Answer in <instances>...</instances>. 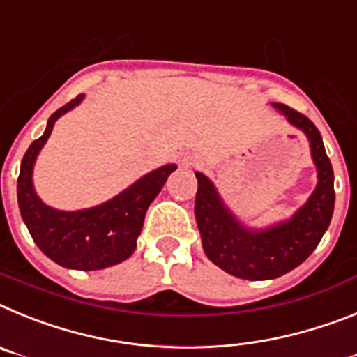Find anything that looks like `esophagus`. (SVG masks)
<instances>
[{
    "mask_svg": "<svg viewBox=\"0 0 357 357\" xmlns=\"http://www.w3.org/2000/svg\"><path fill=\"white\" fill-rule=\"evenodd\" d=\"M181 165L187 167V169H190V167L196 165V160H194V156H190V154H185L181 160Z\"/></svg>",
    "mask_w": 357,
    "mask_h": 357,
    "instance_id": "34e87169",
    "label": "esophagus"
}]
</instances>
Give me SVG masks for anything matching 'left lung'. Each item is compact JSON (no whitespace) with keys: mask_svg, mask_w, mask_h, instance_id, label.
<instances>
[{"mask_svg":"<svg viewBox=\"0 0 357 357\" xmlns=\"http://www.w3.org/2000/svg\"><path fill=\"white\" fill-rule=\"evenodd\" d=\"M273 105L307 135L312 160L318 167V187L291 221L266 231L244 230L225 208L212 183L196 172L197 194L194 210L204 253L226 273L246 280L282 277L302 264L321 241L334 212V172L320 131L305 114L289 105L277 102Z\"/></svg>","mask_w":357,"mask_h":357,"instance_id":"8db88e82","label":"left lung"}]
</instances>
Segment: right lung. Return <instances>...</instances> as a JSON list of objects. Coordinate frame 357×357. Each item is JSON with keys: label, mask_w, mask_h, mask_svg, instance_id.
<instances>
[{"label": "right lung", "mask_w": 357, "mask_h": 357, "mask_svg": "<svg viewBox=\"0 0 357 357\" xmlns=\"http://www.w3.org/2000/svg\"><path fill=\"white\" fill-rule=\"evenodd\" d=\"M80 100L79 95L55 111L45 135L33 140L24 153L17 178V203L33 243L46 257L64 268L93 271L119 264L132 255L149 204L160 194L176 165H165L144 176L120 196L95 208L59 212L43 204L32 187L33 161L48 140L55 120Z\"/></svg>", "instance_id": "right-lung-1"}]
</instances>
